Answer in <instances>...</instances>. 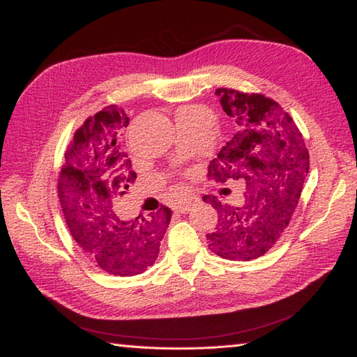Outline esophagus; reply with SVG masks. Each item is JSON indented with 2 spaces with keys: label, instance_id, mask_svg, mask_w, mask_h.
<instances>
[{
  "label": "esophagus",
  "instance_id": "esophagus-1",
  "mask_svg": "<svg viewBox=\"0 0 357 357\" xmlns=\"http://www.w3.org/2000/svg\"><path fill=\"white\" fill-rule=\"evenodd\" d=\"M198 202H199L198 198H188L184 201H179L176 206H174V210L179 211V213H187V211H190Z\"/></svg>",
  "mask_w": 357,
  "mask_h": 357
}]
</instances>
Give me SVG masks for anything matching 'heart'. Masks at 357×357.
I'll return each mask as SVG.
<instances>
[{
    "mask_svg": "<svg viewBox=\"0 0 357 357\" xmlns=\"http://www.w3.org/2000/svg\"><path fill=\"white\" fill-rule=\"evenodd\" d=\"M198 113H208L206 109L201 107V105H188V107L181 109L178 116H188V115H198Z\"/></svg>",
    "mask_w": 357,
    "mask_h": 357,
    "instance_id": "1",
    "label": "heart"
}]
</instances>
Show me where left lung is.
Listing matches in <instances>:
<instances>
[{
	"label": "left lung",
	"mask_w": 357,
	"mask_h": 357,
	"mask_svg": "<svg viewBox=\"0 0 357 357\" xmlns=\"http://www.w3.org/2000/svg\"><path fill=\"white\" fill-rule=\"evenodd\" d=\"M234 123L230 141L208 165V179L245 181V202L230 207L206 195L219 213L208 248L230 261H252L276 244L290 224L304 187L310 155L298 126L280 105L262 93L216 89Z\"/></svg>",
	"instance_id": "obj_1"
}]
</instances>
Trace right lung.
<instances>
[{"mask_svg": "<svg viewBox=\"0 0 357 357\" xmlns=\"http://www.w3.org/2000/svg\"><path fill=\"white\" fill-rule=\"evenodd\" d=\"M128 118L118 105L89 116L66 150L58 198L67 229L90 261L115 276H133L153 265L172 210L127 219L123 196L135 183L132 161L121 150Z\"/></svg>", "mask_w": 357, "mask_h": 357, "instance_id": "obj_1", "label": "right lung"}]
</instances>
